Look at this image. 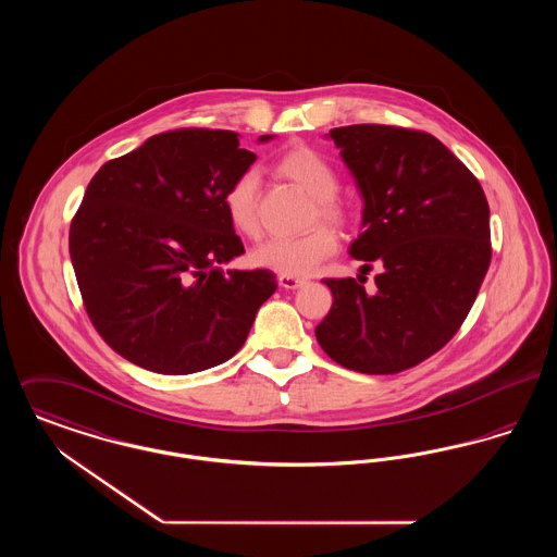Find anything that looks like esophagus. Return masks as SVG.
<instances>
[{
  "instance_id": "1",
  "label": "esophagus",
  "mask_w": 557,
  "mask_h": 557,
  "mask_svg": "<svg viewBox=\"0 0 557 557\" xmlns=\"http://www.w3.org/2000/svg\"><path fill=\"white\" fill-rule=\"evenodd\" d=\"M277 282H280V286L286 288V290H296V288H300V286L307 284L305 277H296V275H280Z\"/></svg>"
}]
</instances>
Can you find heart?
Returning a JSON list of instances; mask_svg holds the SVG:
<instances>
[{"instance_id": "1", "label": "heart", "mask_w": 557, "mask_h": 557, "mask_svg": "<svg viewBox=\"0 0 557 557\" xmlns=\"http://www.w3.org/2000/svg\"><path fill=\"white\" fill-rule=\"evenodd\" d=\"M277 171L315 200L313 219L319 216L321 221H327L334 225L345 223V207L334 198L341 187L338 173L319 154L318 150L307 146L292 148L277 160ZM257 194H259V175L257 171L250 169L239 173L223 196V207L230 223L246 238L259 236ZM336 248H338L336 234L325 225H315L296 238L265 239L252 250L250 261L257 267L275 271L280 275H309L327 257H332Z\"/></svg>"}]
</instances>
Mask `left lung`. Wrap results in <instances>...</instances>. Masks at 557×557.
<instances>
[{
  "mask_svg": "<svg viewBox=\"0 0 557 557\" xmlns=\"http://www.w3.org/2000/svg\"><path fill=\"white\" fill-rule=\"evenodd\" d=\"M327 137L363 198L348 252L384 269L371 294L352 277L323 280L334 302L315 327L319 346L346 370H409L449 343L476 300L491 263L486 196L430 133L350 125Z\"/></svg>",
  "mask_w": 557,
  "mask_h": 557,
  "instance_id": "8db88e82",
  "label": "left lung"
}]
</instances>
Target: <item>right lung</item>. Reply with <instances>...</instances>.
Segmentation results:
<instances>
[{"instance_id":"add662e5","label":"right lung","mask_w":557,"mask_h":557,"mask_svg":"<svg viewBox=\"0 0 557 557\" xmlns=\"http://www.w3.org/2000/svg\"><path fill=\"white\" fill-rule=\"evenodd\" d=\"M255 160L238 133L177 129L108 160L89 182L71 261L87 315L127 361L186 375L246 343L277 282L269 269H221L244 255L223 196Z\"/></svg>"}]
</instances>
